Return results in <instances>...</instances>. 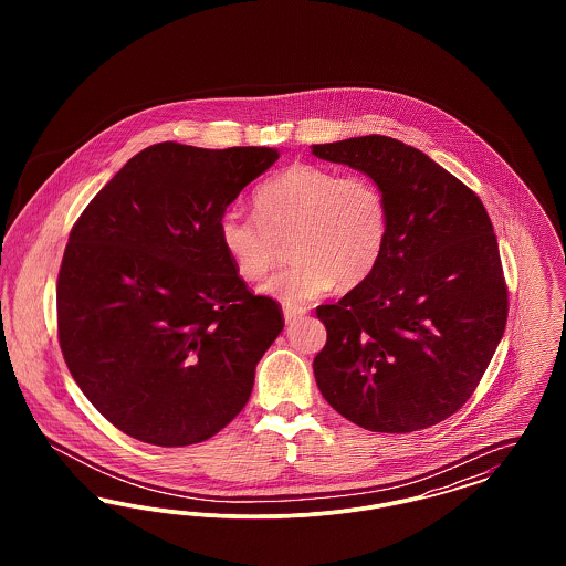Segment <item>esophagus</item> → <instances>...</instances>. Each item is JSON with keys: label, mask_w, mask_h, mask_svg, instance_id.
<instances>
[{"label": "esophagus", "mask_w": 566, "mask_h": 566, "mask_svg": "<svg viewBox=\"0 0 566 566\" xmlns=\"http://www.w3.org/2000/svg\"><path fill=\"white\" fill-rule=\"evenodd\" d=\"M303 314H305L303 307H289V305H284V321L286 323H295L296 318H301Z\"/></svg>", "instance_id": "34e87169"}]
</instances>
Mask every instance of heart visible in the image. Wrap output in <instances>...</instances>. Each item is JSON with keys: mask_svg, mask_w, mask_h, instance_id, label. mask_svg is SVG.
I'll return each instance as SVG.
<instances>
[{"mask_svg": "<svg viewBox=\"0 0 566 566\" xmlns=\"http://www.w3.org/2000/svg\"><path fill=\"white\" fill-rule=\"evenodd\" d=\"M254 214L224 212L220 243L238 275L256 282L291 243L295 259L263 286L289 307L363 284L381 261L388 242V201L365 174L342 176L314 163H295L252 195Z\"/></svg>", "mask_w": 566, "mask_h": 566, "instance_id": "b5f03b06", "label": "heart"}]
</instances>
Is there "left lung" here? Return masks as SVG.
<instances>
[{
    "mask_svg": "<svg viewBox=\"0 0 566 566\" xmlns=\"http://www.w3.org/2000/svg\"><path fill=\"white\" fill-rule=\"evenodd\" d=\"M312 153L374 178L390 218L376 271L316 307L326 326L316 384L367 431L432 427L469 401L505 333L510 293L492 220L457 176L395 137H350Z\"/></svg>",
    "mask_w": 566,
    "mask_h": 566,
    "instance_id": "obj_1",
    "label": "left lung"
}]
</instances>
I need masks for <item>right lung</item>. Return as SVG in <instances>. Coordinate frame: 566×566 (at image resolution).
Wrapping results in <instances>:
<instances>
[{"instance_id": "add662e5", "label": "right lung", "mask_w": 566, "mask_h": 566, "mask_svg": "<svg viewBox=\"0 0 566 566\" xmlns=\"http://www.w3.org/2000/svg\"><path fill=\"white\" fill-rule=\"evenodd\" d=\"M277 157L265 146H148L72 227L56 277L59 346L118 431L182 448L248 403L284 316L275 298L250 293L218 222Z\"/></svg>"}]
</instances>
